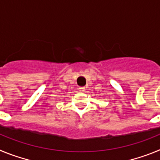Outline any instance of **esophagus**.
Instances as JSON below:
<instances>
[{
  "label": "esophagus",
  "instance_id": "1",
  "mask_svg": "<svg viewBox=\"0 0 160 160\" xmlns=\"http://www.w3.org/2000/svg\"><path fill=\"white\" fill-rule=\"evenodd\" d=\"M78 90L80 92H85L86 91V88L85 87H80V88H78Z\"/></svg>",
  "mask_w": 160,
  "mask_h": 160
}]
</instances>
